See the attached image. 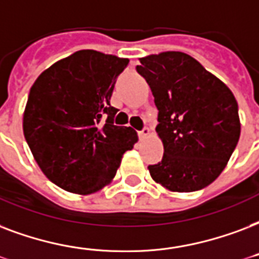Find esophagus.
Returning a JSON list of instances; mask_svg holds the SVG:
<instances>
[{
    "label": "esophagus",
    "mask_w": 259,
    "mask_h": 259,
    "mask_svg": "<svg viewBox=\"0 0 259 259\" xmlns=\"http://www.w3.org/2000/svg\"><path fill=\"white\" fill-rule=\"evenodd\" d=\"M149 136H151V130L148 129V127H144L141 132H138V137L141 138V140H143V138L149 137Z\"/></svg>",
    "instance_id": "34e87169"
}]
</instances>
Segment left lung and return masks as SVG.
I'll return each mask as SVG.
<instances>
[{
	"label": "left lung",
	"mask_w": 259,
	"mask_h": 259,
	"mask_svg": "<svg viewBox=\"0 0 259 259\" xmlns=\"http://www.w3.org/2000/svg\"><path fill=\"white\" fill-rule=\"evenodd\" d=\"M140 62L136 69L151 87L164 147L160 163L148 167L152 179L169 191L201 190L223 172L239 141L238 102L189 54L164 51Z\"/></svg>",
	"instance_id": "8db88e82"
}]
</instances>
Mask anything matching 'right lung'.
I'll list each match as a JSON object with an SVG mask.
<instances>
[{
	"instance_id": "add662e5",
	"label": "right lung",
	"mask_w": 259,
	"mask_h": 259,
	"mask_svg": "<svg viewBox=\"0 0 259 259\" xmlns=\"http://www.w3.org/2000/svg\"><path fill=\"white\" fill-rule=\"evenodd\" d=\"M127 58L80 50L37 77L29 91L23 132L43 174L61 189L91 194L115 177L122 156L138 141L114 125L110 104Z\"/></svg>"
}]
</instances>
